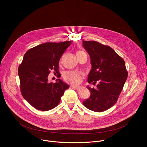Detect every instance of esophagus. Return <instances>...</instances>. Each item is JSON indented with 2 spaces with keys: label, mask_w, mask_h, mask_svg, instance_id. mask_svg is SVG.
Masks as SVG:
<instances>
[{
  "label": "esophagus",
  "mask_w": 147,
  "mask_h": 147,
  "mask_svg": "<svg viewBox=\"0 0 147 147\" xmlns=\"http://www.w3.org/2000/svg\"><path fill=\"white\" fill-rule=\"evenodd\" d=\"M71 88H73V89H77V90L79 89V86H71Z\"/></svg>",
  "instance_id": "34e87169"
}]
</instances>
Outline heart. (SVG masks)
Wrapping results in <instances>:
<instances>
[{"mask_svg": "<svg viewBox=\"0 0 147 147\" xmlns=\"http://www.w3.org/2000/svg\"><path fill=\"white\" fill-rule=\"evenodd\" d=\"M79 52L82 51H79L78 52ZM64 78L67 82L76 85V84H79L81 82V74L76 71H67L64 74Z\"/></svg>", "mask_w": 147, "mask_h": 147, "instance_id": "heart-1", "label": "heart"}]
</instances>
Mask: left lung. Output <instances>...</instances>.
<instances>
[{
	"instance_id": "left-lung-1",
	"label": "left lung",
	"mask_w": 147,
	"mask_h": 147,
	"mask_svg": "<svg viewBox=\"0 0 147 147\" xmlns=\"http://www.w3.org/2000/svg\"><path fill=\"white\" fill-rule=\"evenodd\" d=\"M83 45L92 65L88 82L94 85L99 82L96 89L87 87L90 96L83 104L90 110L102 112L116 103L124 86L128 74L125 61L109 46L84 40Z\"/></svg>"
}]
</instances>
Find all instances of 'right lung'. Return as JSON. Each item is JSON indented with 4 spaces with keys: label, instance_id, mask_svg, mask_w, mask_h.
<instances>
[{
    "label": "right lung",
    "instance_id": "right-lung-1",
    "mask_svg": "<svg viewBox=\"0 0 147 147\" xmlns=\"http://www.w3.org/2000/svg\"><path fill=\"white\" fill-rule=\"evenodd\" d=\"M71 41L60 43L47 42L30 49L24 54L18 67L21 94L35 109L48 111L60 102L64 91L69 88L61 79L49 83L51 70L59 72V62Z\"/></svg>",
    "mask_w": 147,
    "mask_h": 147
}]
</instances>
